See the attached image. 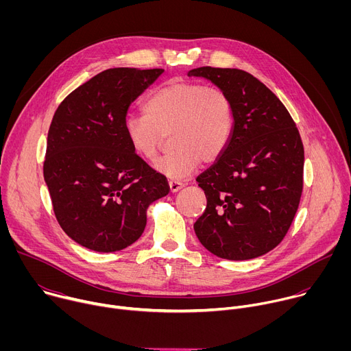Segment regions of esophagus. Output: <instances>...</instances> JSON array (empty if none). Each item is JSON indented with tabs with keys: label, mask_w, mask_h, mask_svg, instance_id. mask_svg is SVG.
Here are the masks:
<instances>
[{
	"label": "esophagus",
	"mask_w": 351,
	"mask_h": 351,
	"mask_svg": "<svg viewBox=\"0 0 351 351\" xmlns=\"http://www.w3.org/2000/svg\"><path fill=\"white\" fill-rule=\"evenodd\" d=\"M184 184L182 182H178V180H169V190L171 193H176L178 190H180Z\"/></svg>",
	"instance_id": "esophagus-1"
}]
</instances>
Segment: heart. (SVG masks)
<instances>
[{
	"instance_id": "heart-1",
	"label": "heart",
	"mask_w": 351,
	"mask_h": 351,
	"mask_svg": "<svg viewBox=\"0 0 351 351\" xmlns=\"http://www.w3.org/2000/svg\"><path fill=\"white\" fill-rule=\"evenodd\" d=\"M143 115H128L123 133L133 153L153 162L169 136L172 152L156 168L169 179H184L199 162L211 164L226 149L233 110L229 97L218 87L173 79L149 94Z\"/></svg>"
}]
</instances>
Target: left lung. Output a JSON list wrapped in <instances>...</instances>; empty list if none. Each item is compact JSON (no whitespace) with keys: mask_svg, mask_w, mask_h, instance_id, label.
I'll use <instances>...</instances> for the list:
<instances>
[{"mask_svg":"<svg viewBox=\"0 0 351 351\" xmlns=\"http://www.w3.org/2000/svg\"><path fill=\"white\" fill-rule=\"evenodd\" d=\"M217 84L230 99L233 130L219 160L195 180L207 208L194 223L217 257L252 260L286 236L303 191L304 147L280 99L241 69L203 66L189 72Z\"/></svg>","mask_w":351,"mask_h":351,"instance_id":"1","label":"left lung"}]
</instances>
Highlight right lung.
<instances>
[{
  "mask_svg": "<svg viewBox=\"0 0 351 351\" xmlns=\"http://www.w3.org/2000/svg\"><path fill=\"white\" fill-rule=\"evenodd\" d=\"M164 69L112 68L57 108L43 165L53 210L80 245L112 253L134 243L147 207L169 193L164 175L133 153L123 133L129 106Z\"/></svg>",
  "mask_w": 351,
  "mask_h": 351,
  "instance_id": "add662e5",
  "label": "right lung"
}]
</instances>
